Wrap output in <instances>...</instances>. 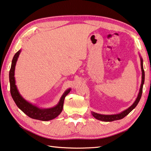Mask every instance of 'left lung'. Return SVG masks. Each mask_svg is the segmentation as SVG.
Returning <instances> with one entry per match:
<instances>
[{"label":"left lung","mask_w":151,"mask_h":151,"mask_svg":"<svg viewBox=\"0 0 151 151\" xmlns=\"http://www.w3.org/2000/svg\"><path fill=\"white\" fill-rule=\"evenodd\" d=\"M139 57H140V61H141V71H142V79H141V84L140 86V89H139V94L137 95V97L136 100L133 104L131 105L130 107H129L127 109H125L123 111L120 112L119 114H111V115H105V114H100L96 113L94 111H91V114L93 116V117H95L96 119L98 120H100V121L102 122H110L113 121H116V120H119L122 119L123 117H125L127 115H128L130 112L133 110V109L135 108L137 105L142 96V87H143V84L145 83V71L143 69V60L141 56L139 54Z\"/></svg>","instance_id":"1"}]
</instances>
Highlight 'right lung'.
I'll list each match as a JSON object with an SVG mask.
<instances>
[{"label": "right lung", "instance_id": "1", "mask_svg": "<svg viewBox=\"0 0 151 151\" xmlns=\"http://www.w3.org/2000/svg\"><path fill=\"white\" fill-rule=\"evenodd\" d=\"M21 49H20L14 56L11 68L9 72V81L10 86V94L13 98L14 101L16 103L19 108L27 116L32 119L41 120V121H49L57 117L61 113L63 108L64 100L66 96L70 92L71 88H68L61 96V98L56 106L52 108H43L38 107L35 104L28 102L25 98L22 97L18 91L17 86L16 85V80L14 77L15 67L16 62L18 61V57L20 55Z\"/></svg>", "mask_w": 151, "mask_h": 151}]
</instances>
